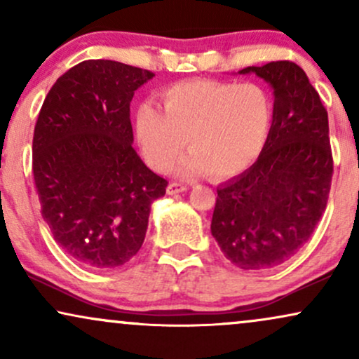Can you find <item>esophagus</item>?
Returning <instances> with one entry per match:
<instances>
[{
    "mask_svg": "<svg viewBox=\"0 0 359 359\" xmlns=\"http://www.w3.org/2000/svg\"><path fill=\"white\" fill-rule=\"evenodd\" d=\"M187 190V185H182V184H177V182H172L167 185V194L169 195H177V194H182Z\"/></svg>",
    "mask_w": 359,
    "mask_h": 359,
    "instance_id": "34e87169",
    "label": "esophagus"
}]
</instances>
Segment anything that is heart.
<instances>
[{"mask_svg":"<svg viewBox=\"0 0 359 359\" xmlns=\"http://www.w3.org/2000/svg\"><path fill=\"white\" fill-rule=\"evenodd\" d=\"M161 101L162 109L140 104L134 124L140 152L157 172L172 169L187 140L192 152L177 175L190 179L210 172L226 179L248 169L269 139L273 104L257 83L184 81L162 90Z\"/></svg>","mask_w":359,"mask_h":359,"instance_id":"1","label":"heart"}]
</instances>
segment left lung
Listing matches in <instances>:
<instances>
[{"label":"left lung","instance_id":"1","mask_svg":"<svg viewBox=\"0 0 359 359\" xmlns=\"http://www.w3.org/2000/svg\"><path fill=\"white\" fill-rule=\"evenodd\" d=\"M273 90L265 147L242 174L217 187L212 235L242 270H269L308 242L325 212L333 175L328 112L300 66H248Z\"/></svg>","mask_w":359,"mask_h":359}]
</instances>
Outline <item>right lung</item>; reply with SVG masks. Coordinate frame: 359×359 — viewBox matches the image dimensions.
Returning <instances> with one entry per match:
<instances>
[{
    "mask_svg": "<svg viewBox=\"0 0 359 359\" xmlns=\"http://www.w3.org/2000/svg\"><path fill=\"white\" fill-rule=\"evenodd\" d=\"M151 71L89 59L59 78L33 137L41 213L72 260L94 270L124 265L142 247L152 203L167 180L133 147L130 101Z\"/></svg>",
    "mask_w": 359,
    "mask_h": 359,
    "instance_id": "right-lung-1",
    "label": "right lung"
}]
</instances>
